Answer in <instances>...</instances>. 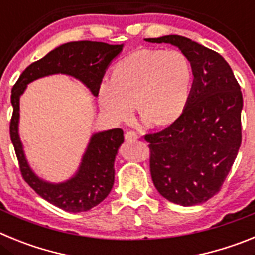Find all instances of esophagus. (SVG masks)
I'll return each instance as SVG.
<instances>
[{
	"mask_svg": "<svg viewBox=\"0 0 255 255\" xmlns=\"http://www.w3.org/2000/svg\"><path fill=\"white\" fill-rule=\"evenodd\" d=\"M139 138V135L136 134V132H134V131H128L125 134V139L128 141H131V140H136V139Z\"/></svg>",
	"mask_w": 255,
	"mask_h": 255,
	"instance_id": "esophagus-1",
	"label": "esophagus"
}]
</instances>
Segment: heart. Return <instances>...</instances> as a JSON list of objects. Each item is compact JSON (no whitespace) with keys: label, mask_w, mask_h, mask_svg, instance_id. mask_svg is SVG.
<instances>
[{"label":"heart","mask_w":255,"mask_h":255,"mask_svg":"<svg viewBox=\"0 0 255 255\" xmlns=\"http://www.w3.org/2000/svg\"><path fill=\"white\" fill-rule=\"evenodd\" d=\"M191 67L181 52L140 49L115 65L111 80L100 87V103L116 121L128 120L136 105L140 116L154 125L176 121L185 110Z\"/></svg>","instance_id":"b5f03b06"}]
</instances>
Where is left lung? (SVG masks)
Here are the masks:
<instances>
[{"label": "left lung", "instance_id": "8db88e82", "mask_svg": "<svg viewBox=\"0 0 255 255\" xmlns=\"http://www.w3.org/2000/svg\"><path fill=\"white\" fill-rule=\"evenodd\" d=\"M145 40L176 46L194 75L181 116L162 131L144 136L149 143L153 184L172 203H204L220 191L242 144L240 85L220 53L189 38Z\"/></svg>", "mask_w": 255, "mask_h": 255}]
</instances>
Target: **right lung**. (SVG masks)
Wrapping results in <instances>:
<instances>
[{"mask_svg": "<svg viewBox=\"0 0 255 255\" xmlns=\"http://www.w3.org/2000/svg\"><path fill=\"white\" fill-rule=\"evenodd\" d=\"M123 47L124 44L114 46L91 40L65 43L29 65L11 91L13 112L10 136L22 177L39 197L64 211L74 213L89 211L110 194L115 182V158L124 143V131L112 129L93 134L82 163L73 177L58 184L44 181L33 172L22 149L19 136L20 96L25 92L26 85L37 79L53 74H66L80 80L97 97L108 65L120 55Z\"/></svg>", "mask_w": 255, "mask_h": 255, "instance_id": "add662e5", "label": "right lung"}]
</instances>
